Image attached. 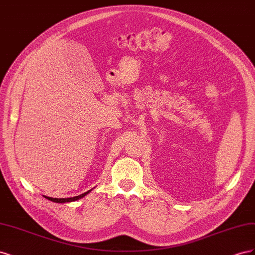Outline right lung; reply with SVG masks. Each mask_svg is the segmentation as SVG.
<instances>
[{"label":"right lung","mask_w":255,"mask_h":255,"mask_svg":"<svg viewBox=\"0 0 255 255\" xmlns=\"http://www.w3.org/2000/svg\"><path fill=\"white\" fill-rule=\"evenodd\" d=\"M90 190H88L87 192H85V194H82L80 196H76V197H73V198H61V199H57V198H51V197H45L48 200H50V201H53V202H56V203H66V202H72V201H75V200H79L81 198H83L84 196H86L88 192Z\"/></svg>","instance_id":"1"}]
</instances>
